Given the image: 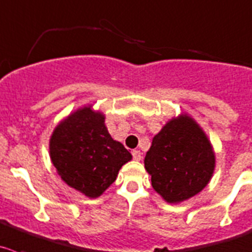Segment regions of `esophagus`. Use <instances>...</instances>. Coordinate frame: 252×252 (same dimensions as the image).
Listing matches in <instances>:
<instances>
[{"mask_svg": "<svg viewBox=\"0 0 252 252\" xmlns=\"http://www.w3.org/2000/svg\"><path fill=\"white\" fill-rule=\"evenodd\" d=\"M131 154H133V158L135 161H140L141 158H143V154H141L139 150H134Z\"/></svg>", "mask_w": 252, "mask_h": 252, "instance_id": "obj_1", "label": "esophagus"}]
</instances>
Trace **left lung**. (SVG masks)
<instances>
[{"instance_id":"left-lung-1","label":"left lung","mask_w":252,"mask_h":252,"mask_svg":"<svg viewBox=\"0 0 252 252\" xmlns=\"http://www.w3.org/2000/svg\"><path fill=\"white\" fill-rule=\"evenodd\" d=\"M151 186L167 203L196 196L211 181L216 155L208 136L188 114L170 119L154 136L144 160Z\"/></svg>"}]
</instances>
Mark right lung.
Wrapping results in <instances>:
<instances>
[{
    "mask_svg": "<svg viewBox=\"0 0 252 252\" xmlns=\"http://www.w3.org/2000/svg\"><path fill=\"white\" fill-rule=\"evenodd\" d=\"M49 153L61 180L89 198L101 196L131 160L123 144L112 139L104 114L92 106L79 108L56 126Z\"/></svg>",
    "mask_w": 252,
    "mask_h": 252,
    "instance_id": "obj_1",
    "label": "right lung"
}]
</instances>
